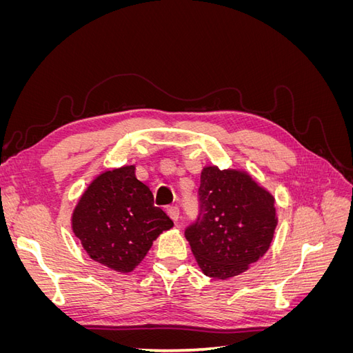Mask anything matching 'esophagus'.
Segmentation results:
<instances>
[{"mask_svg": "<svg viewBox=\"0 0 353 353\" xmlns=\"http://www.w3.org/2000/svg\"><path fill=\"white\" fill-rule=\"evenodd\" d=\"M166 212H168V215L172 218L174 221H178V218H179V208L176 206V205H172V206H168L166 208Z\"/></svg>", "mask_w": 353, "mask_h": 353, "instance_id": "esophagus-1", "label": "esophagus"}]
</instances>
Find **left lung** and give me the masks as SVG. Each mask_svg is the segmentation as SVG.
Returning a JSON list of instances; mask_svg holds the SVG:
<instances>
[{
    "label": "left lung",
    "mask_w": 353,
    "mask_h": 353,
    "mask_svg": "<svg viewBox=\"0 0 353 353\" xmlns=\"http://www.w3.org/2000/svg\"><path fill=\"white\" fill-rule=\"evenodd\" d=\"M197 218L185 228L197 263L212 279L239 275L268 250L276 227L272 196L234 169H203Z\"/></svg>",
    "instance_id": "left-lung-1"
}]
</instances>
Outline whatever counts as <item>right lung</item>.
Listing matches in <instances>:
<instances>
[{
	"instance_id": "obj_1",
	"label": "right lung",
	"mask_w": 353,
	"mask_h": 353,
	"mask_svg": "<svg viewBox=\"0 0 353 353\" xmlns=\"http://www.w3.org/2000/svg\"><path fill=\"white\" fill-rule=\"evenodd\" d=\"M72 225L94 261L131 272L174 222L154 205L148 185L137 179L135 166H123L92 181L73 212Z\"/></svg>"
}]
</instances>
